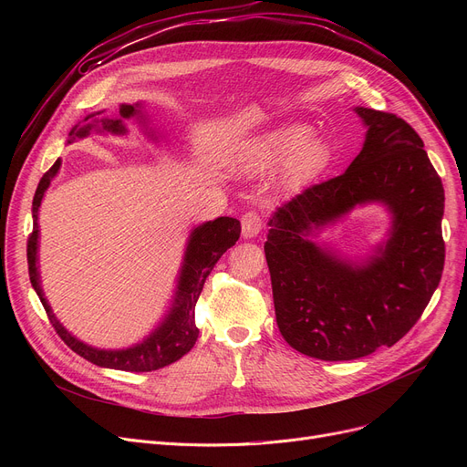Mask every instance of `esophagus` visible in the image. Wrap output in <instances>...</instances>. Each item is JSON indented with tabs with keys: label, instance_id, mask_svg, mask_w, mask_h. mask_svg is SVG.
<instances>
[{
	"label": "esophagus",
	"instance_id": "34e87169",
	"mask_svg": "<svg viewBox=\"0 0 467 467\" xmlns=\"http://www.w3.org/2000/svg\"><path fill=\"white\" fill-rule=\"evenodd\" d=\"M263 229V219L255 210H250L242 215V236L255 238Z\"/></svg>",
	"mask_w": 467,
	"mask_h": 467
}]
</instances>
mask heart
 <instances>
[{"label":"heart","instance_id":"obj_1","mask_svg":"<svg viewBox=\"0 0 467 467\" xmlns=\"http://www.w3.org/2000/svg\"><path fill=\"white\" fill-rule=\"evenodd\" d=\"M306 127H285L265 136L248 155L244 168L266 171L284 164L285 176L293 182L308 180L329 164V145L320 136L306 138Z\"/></svg>","mask_w":467,"mask_h":467}]
</instances>
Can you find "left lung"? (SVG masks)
Here are the masks:
<instances>
[{
  "label": "left lung",
  "mask_w": 467,
  "mask_h": 467,
  "mask_svg": "<svg viewBox=\"0 0 467 467\" xmlns=\"http://www.w3.org/2000/svg\"><path fill=\"white\" fill-rule=\"evenodd\" d=\"M365 141L342 176L305 189L268 219L265 255L276 324L291 348L348 361L391 347L419 322L445 265V191L424 141L403 119L354 108ZM380 203L387 238L347 258L313 238L352 209Z\"/></svg>",
  "instance_id": "1"
}]
</instances>
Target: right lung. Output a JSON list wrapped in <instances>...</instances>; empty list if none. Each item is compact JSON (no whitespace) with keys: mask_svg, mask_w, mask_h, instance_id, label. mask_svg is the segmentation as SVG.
<instances>
[{"mask_svg":"<svg viewBox=\"0 0 467 467\" xmlns=\"http://www.w3.org/2000/svg\"><path fill=\"white\" fill-rule=\"evenodd\" d=\"M106 109L94 111L87 115L79 125H76L69 132L67 143L83 140L94 134H113V136H127V120L136 119L143 127L147 138L159 140L157 132L150 129V119L143 111V104H120L119 113L115 117L104 115ZM62 161L58 159L53 168L41 178L34 202H32V219H34V231L28 240V271L30 282L36 289L37 297L41 299L43 308L47 310L48 320L60 335L66 345L79 354L81 358L88 359L98 367H106V369H119V371H130V373H147L157 371L162 367L178 361L183 358L192 347L196 338H199V327L194 324V305L199 301L202 285L212 273L217 259L223 255L229 248H233L236 240L240 238V221L234 217H217L213 221L196 225L185 244L183 261L180 268V276L176 284L174 297L162 316V320L157 327L145 335L140 342L127 348H96L79 340L76 335H71L55 316L51 305H48L43 287H41V275H39V208L43 196L57 178Z\"/></svg>","mask_w":467,"mask_h":467,"instance_id":"right-lung-1","label":"right lung"}]
</instances>
